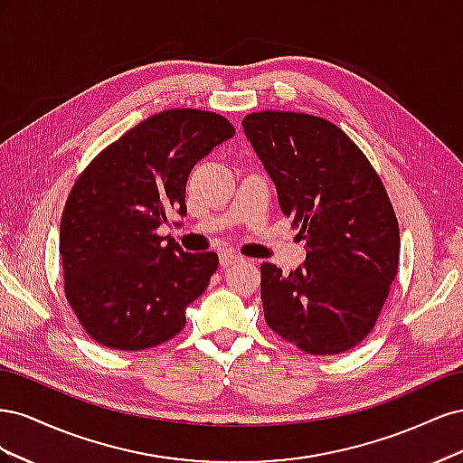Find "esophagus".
Segmentation results:
<instances>
[{
	"label": "esophagus",
	"instance_id": "esophagus-1",
	"mask_svg": "<svg viewBox=\"0 0 463 463\" xmlns=\"http://www.w3.org/2000/svg\"><path fill=\"white\" fill-rule=\"evenodd\" d=\"M240 260H241V257L235 255V253H230V250H226V253L220 255L222 269H228V266H232V264H235V262H240Z\"/></svg>",
	"mask_w": 463,
	"mask_h": 463
}]
</instances>
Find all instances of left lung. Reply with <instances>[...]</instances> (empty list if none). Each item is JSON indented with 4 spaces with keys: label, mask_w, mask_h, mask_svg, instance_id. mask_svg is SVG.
<instances>
[{
    "label": "left lung",
    "mask_w": 463,
    "mask_h": 463,
    "mask_svg": "<svg viewBox=\"0 0 463 463\" xmlns=\"http://www.w3.org/2000/svg\"><path fill=\"white\" fill-rule=\"evenodd\" d=\"M241 125L309 249L288 276L260 266L266 325L301 352H347L373 330L398 272L400 230L383 181L322 118L259 111Z\"/></svg>",
    "instance_id": "left-lung-1"
}]
</instances>
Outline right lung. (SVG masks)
I'll return each instance as SVG.
<instances>
[{"mask_svg": "<svg viewBox=\"0 0 463 463\" xmlns=\"http://www.w3.org/2000/svg\"><path fill=\"white\" fill-rule=\"evenodd\" d=\"M235 135L213 111L167 109L92 160L60 228L65 296L92 340L121 352L160 345L185 326L218 255L185 253L156 230L187 214L193 165Z\"/></svg>", "mask_w": 463, "mask_h": 463, "instance_id": "add662e5", "label": "right lung"}]
</instances>
